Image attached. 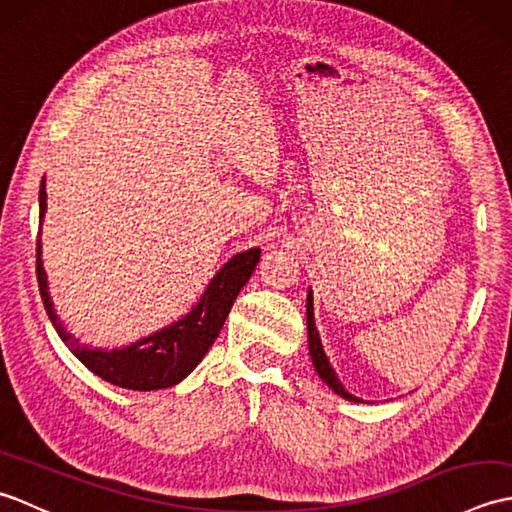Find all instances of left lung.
Listing matches in <instances>:
<instances>
[{
  "instance_id": "left-lung-1",
  "label": "left lung",
  "mask_w": 512,
  "mask_h": 512,
  "mask_svg": "<svg viewBox=\"0 0 512 512\" xmlns=\"http://www.w3.org/2000/svg\"><path fill=\"white\" fill-rule=\"evenodd\" d=\"M306 314H308V347H310V356H312V365L314 369H317V374L328 383V387L332 391H336V394L343 396L345 400H352V402H361V398L352 396L350 391H345V387L341 385L339 376H336L334 367L330 365L328 356H325V350L321 345V336H319V330L317 325H314V303H312V290L308 292V301H306Z\"/></svg>"
}]
</instances>
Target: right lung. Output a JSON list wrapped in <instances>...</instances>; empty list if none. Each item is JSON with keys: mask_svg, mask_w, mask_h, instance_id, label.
Segmentation results:
<instances>
[{"mask_svg": "<svg viewBox=\"0 0 512 512\" xmlns=\"http://www.w3.org/2000/svg\"><path fill=\"white\" fill-rule=\"evenodd\" d=\"M46 180H41L39 189V220L43 222L46 215ZM262 250L250 248L217 270V275L206 286L187 317L167 325L165 330L140 339L121 350H92L88 345H81L79 339L68 332V328L59 321L57 312L52 308L48 295V277L41 264V242L37 239V281L43 308L54 325V330L61 336V341L70 347L72 354L79 361L101 376L103 380L125 389L151 391L178 385L182 378H187L195 365H198L209 347L220 336L222 325L231 312L239 290L246 286V281L253 275Z\"/></svg>", "mask_w": 512, "mask_h": 512, "instance_id": "1", "label": "right lung"}]
</instances>
